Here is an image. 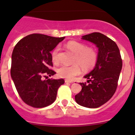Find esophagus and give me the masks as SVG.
<instances>
[{"label": "esophagus", "mask_w": 135, "mask_h": 135, "mask_svg": "<svg viewBox=\"0 0 135 135\" xmlns=\"http://www.w3.org/2000/svg\"><path fill=\"white\" fill-rule=\"evenodd\" d=\"M65 83H70V84H71V83H73V81H70V80H65Z\"/></svg>", "instance_id": "esophagus-1"}]
</instances>
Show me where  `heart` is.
<instances>
[{"instance_id":"heart-1","label":"heart","mask_w":135,"mask_h":135,"mask_svg":"<svg viewBox=\"0 0 135 135\" xmlns=\"http://www.w3.org/2000/svg\"><path fill=\"white\" fill-rule=\"evenodd\" d=\"M66 47L73 54H75L74 61L75 63L72 66L62 65L58 69L57 73L59 76L72 80L76 76L81 73V69L79 65L84 70L93 69L97 62V53L92 47H87L85 44L76 41L68 42ZM60 48L57 46L51 53L52 61L54 63L59 62V52Z\"/></svg>"}]
</instances>
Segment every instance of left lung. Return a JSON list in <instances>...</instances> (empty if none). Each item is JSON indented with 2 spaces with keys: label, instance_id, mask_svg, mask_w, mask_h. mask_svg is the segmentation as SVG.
<instances>
[{
  "label": "left lung",
  "instance_id": "1",
  "mask_svg": "<svg viewBox=\"0 0 135 135\" xmlns=\"http://www.w3.org/2000/svg\"><path fill=\"white\" fill-rule=\"evenodd\" d=\"M81 39L96 45L99 51L95 66L84 76L89 84L80 83L82 89L75 95V100L82 107L98 108L108 101L115 92L122 69V57L115 42L103 34L93 32Z\"/></svg>",
  "mask_w": 135,
  "mask_h": 135
}]
</instances>
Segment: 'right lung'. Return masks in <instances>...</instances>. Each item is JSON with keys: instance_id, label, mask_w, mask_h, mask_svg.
Returning <instances> with one entry per match:
<instances>
[{"instance_id": "add662e5", "label": "right lung", "mask_w": 135, "mask_h": 135, "mask_svg": "<svg viewBox=\"0 0 135 135\" xmlns=\"http://www.w3.org/2000/svg\"><path fill=\"white\" fill-rule=\"evenodd\" d=\"M65 38L32 34L20 40L13 48L11 77L20 97L28 105L43 108L55 101L65 80L42 77L56 74L50 69L53 66L50 51Z\"/></svg>"}]
</instances>
